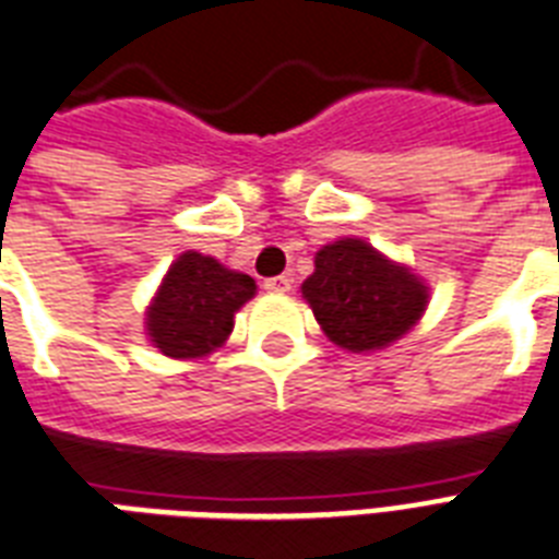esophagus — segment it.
Segmentation results:
<instances>
[{
    "label": "esophagus",
    "instance_id": "34e87169",
    "mask_svg": "<svg viewBox=\"0 0 559 559\" xmlns=\"http://www.w3.org/2000/svg\"><path fill=\"white\" fill-rule=\"evenodd\" d=\"M289 287H293V278H289V275H275V278L264 281L266 293H289Z\"/></svg>",
    "mask_w": 559,
    "mask_h": 559
}]
</instances>
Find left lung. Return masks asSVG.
<instances>
[{
	"label": "left lung",
	"mask_w": 559,
	"mask_h": 559,
	"mask_svg": "<svg viewBox=\"0 0 559 559\" xmlns=\"http://www.w3.org/2000/svg\"><path fill=\"white\" fill-rule=\"evenodd\" d=\"M301 295L326 338L344 350H382L411 330L428 307V287L358 238L316 252V272Z\"/></svg>",
	"instance_id": "obj_1"
}]
</instances>
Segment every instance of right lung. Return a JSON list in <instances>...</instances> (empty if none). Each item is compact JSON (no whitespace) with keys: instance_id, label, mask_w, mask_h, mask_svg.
<instances>
[{"instance_id":"obj_1","label":"right lung","mask_w":559,"mask_h":559,"mask_svg":"<svg viewBox=\"0 0 559 559\" xmlns=\"http://www.w3.org/2000/svg\"><path fill=\"white\" fill-rule=\"evenodd\" d=\"M255 295V281L215 258L183 252L169 266L146 312L148 338L163 356L201 358L229 338L235 312Z\"/></svg>"}]
</instances>
